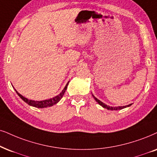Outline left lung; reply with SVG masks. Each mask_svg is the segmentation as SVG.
Segmentation results:
<instances>
[{
    "mask_svg": "<svg viewBox=\"0 0 157 157\" xmlns=\"http://www.w3.org/2000/svg\"><path fill=\"white\" fill-rule=\"evenodd\" d=\"M92 96H93V98H94L95 100H96V101L98 102V104L99 105H101V106L102 107H104V108L106 109H108V110H112H112H120V109H122L126 108V107L130 106L132 105V104H129V105H127V106H115V107L110 106H108V105L104 104V103H103L102 101H101L100 100H98V98H96V97L94 96V95L92 94Z\"/></svg>",
    "mask_w": 157,
    "mask_h": 157,
    "instance_id": "left-lung-1",
    "label": "left lung"
}]
</instances>
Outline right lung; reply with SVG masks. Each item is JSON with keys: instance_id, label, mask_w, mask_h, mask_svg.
I'll use <instances>...</instances> for the list:
<instances>
[{"instance_id": "obj_1", "label": "right lung", "mask_w": 157, "mask_h": 157, "mask_svg": "<svg viewBox=\"0 0 157 157\" xmlns=\"http://www.w3.org/2000/svg\"><path fill=\"white\" fill-rule=\"evenodd\" d=\"M69 82H67L66 86L64 87V88L63 89L62 91H61V92L59 93V95H57V96H56L55 97L51 98L50 99H46V100H43V101H38L29 100L28 98H25V97H24L22 95H21L20 93H18L16 90H15V91H16V93L18 94V96L20 97V98L22 99V100L25 103H27V104H29V106L37 107V108H46V107H50V106H53V105L56 104L57 103H58L59 101L61 100V98H62L63 96H64L65 91H66V90H67Z\"/></svg>"}]
</instances>
